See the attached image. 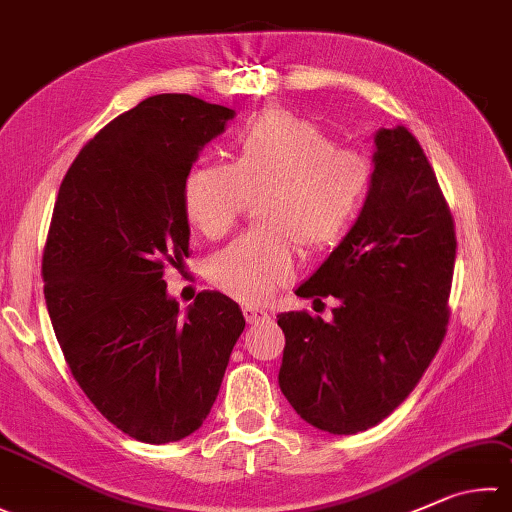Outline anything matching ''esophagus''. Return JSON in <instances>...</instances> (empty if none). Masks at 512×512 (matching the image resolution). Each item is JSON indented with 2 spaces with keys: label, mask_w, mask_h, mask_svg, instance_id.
<instances>
[{
  "label": "esophagus",
  "mask_w": 512,
  "mask_h": 512,
  "mask_svg": "<svg viewBox=\"0 0 512 512\" xmlns=\"http://www.w3.org/2000/svg\"><path fill=\"white\" fill-rule=\"evenodd\" d=\"M243 314H245V321H247L249 325L265 323V321H269V318H272L265 310H260V307H254V305H245V307H243Z\"/></svg>",
  "instance_id": "34e87169"
}]
</instances>
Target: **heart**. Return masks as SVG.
Listing matches in <instances>:
<instances>
[{
  "instance_id": "1",
  "label": "heart",
  "mask_w": 512,
  "mask_h": 512,
  "mask_svg": "<svg viewBox=\"0 0 512 512\" xmlns=\"http://www.w3.org/2000/svg\"><path fill=\"white\" fill-rule=\"evenodd\" d=\"M374 180L372 160L336 147L318 124L265 109L238 129L231 165L205 162L187 173L182 202L205 238H223L260 198L256 223L207 263V278L243 303H263L294 272V245L316 254L339 245Z\"/></svg>"
}]
</instances>
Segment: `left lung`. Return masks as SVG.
Here are the masks:
<instances>
[{"mask_svg":"<svg viewBox=\"0 0 512 512\" xmlns=\"http://www.w3.org/2000/svg\"><path fill=\"white\" fill-rule=\"evenodd\" d=\"M374 180L341 245L298 287L339 298L325 323L278 314V385L310 426L356 435L406 401L446 336L455 220L421 144L406 127L374 136Z\"/></svg>","mask_w":512,"mask_h":512,"instance_id":"obj_1","label":"left lung"}]
</instances>
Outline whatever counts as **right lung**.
Returning a JSON list of instances; mask_svg holds the SVG:
<instances>
[{
    "mask_svg": "<svg viewBox=\"0 0 512 512\" xmlns=\"http://www.w3.org/2000/svg\"><path fill=\"white\" fill-rule=\"evenodd\" d=\"M231 118L185 93L142 100L77 153L55 200L42 258L55 336L93 406L144 443L202 426L245 330L220 292L180 316L162 278L189 258L187 173Z\"/></svg>",
    "mask_w": 512,
    "mask_h": 512,
    "instance_id": "obj_1",
    "label": "right lung"
}]
</instances>
